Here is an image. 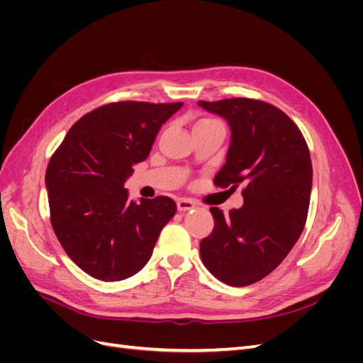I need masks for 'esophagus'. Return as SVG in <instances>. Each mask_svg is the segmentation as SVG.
<instances>
[{"instance_id":"esophagus-1","label":"esophagus","mask_w":363,"mask_h":363,"mask_svg":"<svg viewBox=\"0 0 363 363\" xmlns=\"http://www.w3.org/2000/svg\"><path fill=\"white\" fill-rule=\"evenodd\" d=\"M195 207V203L189 199H180L177 200V208L180 212H186V211H191V208Z\"/></svg>"}]
</instances>
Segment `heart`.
I'll return each instance as SVG.
<instances>
[{"label": "heart", "mask_w": 363, "mask_h": 363, "mask_svg": "<svg viewBox=\"0 0 363 363\" xmlns=\"http://www.w3.org/2000/svg\"><path fill=\"white\" fill-rule=\"evenodd\" d=\"M211 123H215L213 119H207V118H203V119H199L196 123L194 124V127H199V125H203V124H211Z\"/></svg>", "instance_id": "1"}]
</instances>
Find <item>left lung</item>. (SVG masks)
<instances>
[{
    "mask_svg": "<svg viewBox=\"0 0 363 363\" xmlns=\"http://www.w3.org/2000/svg\"><path fill=\"white\" fill-rule=\"evenodd\" d=\"M232 131L219 188L244 184V204L224 215L211 207L213 232L201 239L204 267L230 286L267 277L298 240L312 191L309 148L294 121L276 106L251 98L199 101Z\"/></svg>",
    "mask_w": 363,
    "mask_h": 363,
    "instance_id": "obj_1",
    "label": "left lung"
}]
</instances>
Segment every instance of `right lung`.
<instances>
[{"instance_id":"add662e5","label":"right lung","mask_w":363,"mask_h":363,"mask_svg":"<svg viewBox=\"0 0 363 363\" xmlns=\"http://www.w3.org/2000/svg\"><path fill=\"white\" fill-rule=\"evenodd\" d=\"M182 106H101L77 121L52 155L45 174L51 225L67 255L89 276L119 281L139 272L177 212L169 196L130 200L124 183Z\"/></svg>"}]
</instances>
